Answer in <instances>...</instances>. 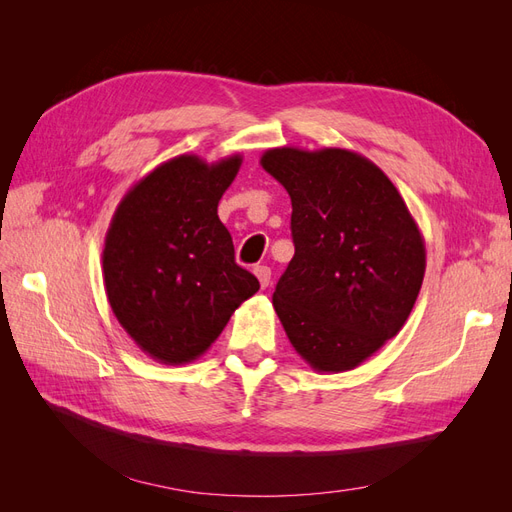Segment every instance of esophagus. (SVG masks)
<instances>
[{"instance_id": "34e87169", "label": "esophagus", "mask_w": 512, "mask_h": 512, "mask_svg": "<svg viewBox=\"0 0 512 512\" xmlns=\"http://www.w3.org/2000/svg\"><path fill=\"white\" fill-rule=\"evenodd\" d=\"M254 273L260 282V288H267L271 284V269L269 267H256Z\"/></svg>"}]
</instances>
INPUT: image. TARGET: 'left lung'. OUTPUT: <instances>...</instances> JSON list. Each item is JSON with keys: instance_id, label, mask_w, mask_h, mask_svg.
<instances>
[{"instance_id": "obj_1", "label": "left lung", "mask_w": 512, "mask_h": 512, "mask_svg": "<svg viewBox=\"0 0 512 512\" xmlns=\"http://www.w3.org/2000/svg\"><path fill=\"white\" fill-rule=\"evenodd\" d=\"M260 166L292 203L294 256L273 292L290 344L316 371L359 367L412 312L421 230L393 181L356 151L275 147Z\"/></svg>"}]
</instances>
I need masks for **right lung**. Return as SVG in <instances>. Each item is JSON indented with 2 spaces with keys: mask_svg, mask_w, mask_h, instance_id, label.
I'll return each mask as SVG.
<instances>
[{
  "mask_svg": "<svg viewBox=\"0 0 512 512\" xmlns=\"http://www.w3.org/2000/svg\"><path fill=\"white\" fill-rule=\"evenodd\" d=\"M241 162L239 153L211 164L183 153L156 166L121 198L106 230L108 303L134 344L164 365L205 354L260 288L235 262L218 218Z\"/></svg>",
  "mask_w": 512,
  "mask_h": 512,
  "instance_id": "obj_1",
  "label": "right lung"
}]
</instances>
